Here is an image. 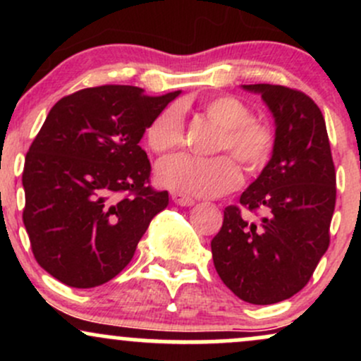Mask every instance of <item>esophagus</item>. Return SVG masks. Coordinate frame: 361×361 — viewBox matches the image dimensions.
<instances>
[{"mask_svg":"<svg viewBox=\"0 0 361 361\" xmlns=\"http://www.w3.org/2000/svg\"><path fill=\"white\" fill-rule=\"evenodd\" d=\"M171 198L176 205H181V207H192L195 204V200L192 197H188V195L180 193V192H173Z\"/></svg>","mask_w":361,"mask_h":361,"instance_id":"1","label":"esophagus"}]
</instances>
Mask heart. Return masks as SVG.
Instances as JSON below:
<instances>
[{
    "label": "heart",
    "instance_id": "heart-1",
    "mask_svg": "<svg viewBox=\"0 0 361 361\" xmlns=\"http://www.w3.org/2000/svg\"><path fill=\"white\" fill-rule=\"evenodd\" d=\"M205 115L222 127L215 151H229L247 173H258L270 161L275 135L267 123L252 118L250 106L235 97L222 94L207 100ZM185 117L176 103L164 106L146 128L149 147L156 154H168L183 144ZM157 183L164 188L193 197H217L238 188L241 171L229 154L198 157L176 154L156 168Z\"/></svg>",
    "mask_w": 361,
    "mask_h": 361
}]
</instances>
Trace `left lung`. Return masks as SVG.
Listing matches in <instances>:
<instances>
[{"mask_svg": "<svg viewBox=\"0 0 361 361\" xmlns=\"http://www.w3.org/2000/svg\"><path fill=\"white\" fill-rule=\"evenodd\" d=\"M258 93L275 118V146L261 175L238 205L224 210L212 239L221 280L239 299L256 305L290 299L307 285L329 246L336 204V171L321 110L299 90L243 85Z\"/></svg>", "mask_w": 361, "mask_h": 361, "instance_id": "1", "label": "left lung"}]
</instances>
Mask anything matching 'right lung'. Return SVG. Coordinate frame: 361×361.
<instances>
[{
  "instance_id": "right-lung-1",
  "label": "right lung",
  "mask_w": 361,
  "mask_h": 361,
  "mask_svg": "<svg viewBox=\"0 0 361 361\" xmlns=\"http://www.w3.org/2000/svg\"><path fill=\"white\" fill-rule=\"evenodd\" d=\"M181 91L147 97L105 85L61 98L25 157L23 224L37 263L74 288H91L130 263L168 192L152 188L139 146L151 120Z\"/></svg>"
}]
</instances>
